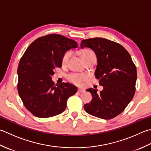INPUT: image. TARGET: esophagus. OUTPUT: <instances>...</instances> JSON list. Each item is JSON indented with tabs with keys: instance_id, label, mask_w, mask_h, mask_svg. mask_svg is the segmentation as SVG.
I'll list each match as a JSON object with an SVG mask.
<instances>
[{
	"instance_id": "esophagus-1",
	"label": "esophagus",
	"mask_w": 151,
	"mask_h": 151,
	"mask_svg": "<svg viewBox=\"0 0 151 151\" xmlns=\"http://www.w3.org/2000/svg\"><path fill=\"white\" fill-rule=\"evenodd\" d=\"M84 91V90H82V89H81V88H78V93H83Z\"/></svg>"
}]
</instances>
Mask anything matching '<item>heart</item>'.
Masks as SVG:
<instances>
[{
    "label": "heart",
    "instance_id": "b5f03b06",
    "mask_svg": "<svg viewBox=\"0 0 151 151\" xmlns=\"http://www.w3.org/2000/svg\"><path fill=\"white\" fill-rule=\"evenodd\" d=\"M71 55V52L70 51L67 52L62 58V65H66ZM81 56L82 60L85 62L90 58H96V55L90 50H84L81 52ZM68 79L70 82L75 84H81L82 82L87 79V76L85 75H78V74H71L68 76Z\"/></svg>",
    "mask_w": 151,
    "mask_h": 151
}]
</instances>
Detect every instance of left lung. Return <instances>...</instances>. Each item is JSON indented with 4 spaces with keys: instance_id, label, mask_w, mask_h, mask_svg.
<instances>
[{
    "instance_id": "8db88e82",
    "label": "left lung",
    "mask_w": 151,
    "mask_h": 151,
    "mask_svg": "<svg viewBox=\"0 0 151 151\" xmlns=\"http://www.w3.org/2000/svg\"><path fill=\"white\" fill-rule=\"evenodd\" d=\"M81 47L90 48L95 52L97 60L95 76L103 87L100 93L93 88L86 90L92 99L84 105L85 111L100 119H113L124 110L134 97L136 67L128 51L113 41L89 38L82 40Z\"/></svg>"
}]
</instances>
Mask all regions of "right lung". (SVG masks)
Returning a JSON list of instances; mask_svg holds the SVG:
<instances>
[{"label":"right lung","mask_w":151,"mask_h":151,"mask_svg":"<svg viewBox=\"0 0 151 151\" xmlns=\"http://www.w3.org/2000/svg\"><path fill=\"white\" fill-rule=\"evenodd\" d=\"M77 42L52 34L33 41L21 58L17 68V90L25 108L38 118L55 116L65 111L67 101L77 88L69 83L55 84L52 76L62 66V58Z\"/></svg>","instance_id":"add662e5"}]
</instances>
